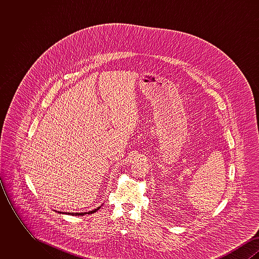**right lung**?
Wrapping results in <instances>:
<instances>
[{
	"label": "right lung",
	"instance_id": "obj_1",
	"mask_svg": "<svg viewBox=\"0 0 259 259\" xmlns=\"http://www.w3.org/2000/svg\"><path fill=\"white\" fill-rule=\"evenodd\" d=\"M100 208H101V207H98L97 209H93V210H89L88 212H68L67 214H70V215H84V214H90V213H93V212L97 211ZM58 212L64 213V212H61V211H58ZM65 213H66V212H65Z\"/></svg>",
	"mask_w": 259,
	"mask_h": 259
}]
</instances>
